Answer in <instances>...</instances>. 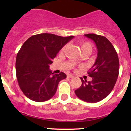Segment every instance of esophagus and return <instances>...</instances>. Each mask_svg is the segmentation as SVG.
Here are the masks:
<instances>
[{"instance_id":"1","label":"esophagus","mask_w":131,"mask_h":131,"mask_svg":"<svg viewBox=\"0 0 131 131\" xmlns=\"http://www.w3.org/2000/svg\"><path fill=\"white\" fill-rule=\"evenodd\" d=\"M67 77H69V78H73V77H74V76L72 74H70V73H69V74H68V75H67Z\"/></svg>"}]
</instances>
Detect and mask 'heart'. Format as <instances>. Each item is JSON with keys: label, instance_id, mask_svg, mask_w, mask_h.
Here are the masks:
<instances>
[{"label": "heart", "instance_id": "b5f03b06", "mask_svg": "<svg viewBox=\"0 0 131 131\" xmlns=\"http://www.w3.org/2000/svg\"><path fill=\"white\" fill-rule=\"evenodd\" d=\"M80 47H81V48L82 52L84 51H87L89 52H91L92 51V46L89 42H86V41H82V42H80ZM66 48V46L63 47L62 48V51H63ZM77 60H79V59H78Z\"/></svg>", "mask_w": 131, "mask_h": 131}]
</instances>
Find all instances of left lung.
Here are the masks:
<instances>
[{
	"label": "left lung",
	"mask_w": 131,
	"mask_h": 131,
	"mask_svg": "<svg viewBox=\"0 0 131 131\" xmlns=\"http://www.w3.org/2000/svg\"><path fill=\"white\" fill-rule=\"evenodd\" d=\"M85 37L94 40L98 49L97 58L88 71L91 81L81 78V86L75 91L77 96L86 102L101 101L110 94L119 75V62L112 44L104 36L90 33Z\"/></svg>",
	"instance_id": "left-lung-1"
}]
</instances>
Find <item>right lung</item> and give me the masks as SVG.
Wrapping results in <instances>:
<instances>
[{
	"label": "right lung",
	"instance_id": "1",
	"mask_svg": "<svg viewBox=\"0 0 131 131\" xmlns=\"http://www.w3.org/2000/svg\"><path fill=\"white\" fill-rule=\"evenodd\" d=\"M73 38L41 33L31 36L21 47L16 56V77L20 89L30 100L40 102L54 96L59 82L66 78V75L52 73L50 65Z\"/></svg>",
	"mask_w": 131,
	"mask_h": 131
}]
</instances>
